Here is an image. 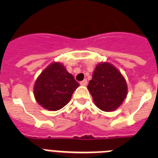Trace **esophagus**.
Masks as SVG:
<instances>
[{
  "instance_id": "1",
  "label": "esophagus",
  "mask_w": 158,
  "mask_h": 158,
  "mask_svg": "<svg viewBox=\"0 0 158 158\" xmlns=\"http://www.w3.org/2000/svg\"><path fill=\"white\" fill-rule=\"evenodd\" d=\"M87 83H88L87 79H84V80L82 81H81V82H80V85H81L85 86L86 85H87Z\"/></svg>"
}]
</instances>
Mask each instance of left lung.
<instances>
[{
    "mask_svg": "<svg viewBox=\"0 0 158 158\" xmlns=\"http://www.w3.org/2000/svg\"><path fill=\"white\" fill-rule=\"evenodd\" d=\"M88 89L96 107L104 111L117 109L127 94L125 78L115 67L107 62L96 65Z\"/></svg>",
    "mask_w": 158,
    "mask_h": 158,
    "instance_id": "left-lung-1",
    "label": "left lung"
}]
</instances>
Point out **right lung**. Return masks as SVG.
Returning a JSON list of instances; mask_svg holds the SVG:
<instances>
[{
  "mask_svg": "<svg viewBox=\"0 0 158 158\" xmlns=\"http://www.w3.org/2000/svg\"><path fill=\"white\" fill-rule=\"evenodd\" d=\"M78 86L79 83L65 67L54 62L47 66L37 78L34 95L42 107L50 111H57L69 103Z\"/></svg>",
  "mask_w": 158,
  "mask_h": 158,
  "instance_id": "add662e5",
  "label": "right lung"
}]
</instances>
